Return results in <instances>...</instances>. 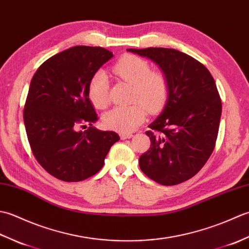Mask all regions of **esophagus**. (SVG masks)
Returning <instances> with one entry per match:
<instances>
[{"label": "esophagus", "instance_id": "esophagus-1", "mask_svg": "<svg viewBox=\"0 0 249 249\" xmlns=\"http://www.w3.org/2000/svg\"><path fill=\"white\" fill-rule=\"evenodd\" d=\"M133 134H129V133H121L120 134V137H121V139L122 140H125V139H130V138H133Z\"/></svg>", "mask_w": 249, "mask_h": 249}]
</instances>
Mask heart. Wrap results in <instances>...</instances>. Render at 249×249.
<instances>
[{
    "label": "heart",
    "mask_w": 249,
    "mask_h": 249,
    "mask_svg": "<svg viewBox=\"0 0 249 249\" xmlns=\"http://www.w3.org/2000/svg\"><path fill=\"white\" fill-rule=\"evenodd\" d=\"M112 71L122 80L131 84V99L139 103L115 106L105 113L104 124L110 129L128 133L138 127L144 120V107L151 112L162 107L168 98L169 83L162 72L151 71L149 63L133 54L122 56L113 65ZM108 89L106 73L95 72L89 84V98L95 107L102 109L107 106Z\"/></svg>",
    "instance_id": "b5f03b06"
}]
</instances>
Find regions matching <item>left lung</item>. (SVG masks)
<instances>
[{"mask_svg": "<svg viewBox=\"0 0 249 249\" xmlns=\"http://www.w3.org/2000/svg\"><path fill=\"white\" fill-rule=\"evenodd\" d=\"M160 68L169 94L160 114L149 125V151L139 158L145 176L166 186L187 181L208 161L215 147L221 100L203 64L169 48L127 49Z\"/></svg>", "mask_w": 249, "mask_h": 249, "instance_id": "left-lung-1", "label": "left lung"}]
</instances>
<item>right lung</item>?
Here are the masks:
<instances>
[{"label": "right lung", "mask_w": 249, "mask_h": 249, "mask_svg": "<svg viewBox=\"0 0 249 249\" xmlns=\"http://www.w3.org/2000/svg\"><path fill=\"white\" fill-rule=\"evenodd\" d=\"M113 56L102 47L76 46L44 62L31 80L23 120L35 158L65 182H79L103 168L114 131L92 126L97 114L89 98L95 72ZM90 127L80 131V127Z\"/></svg>", "instance_id": "right-lung-1"}]
</instances>
